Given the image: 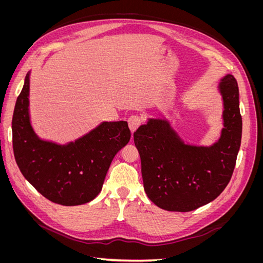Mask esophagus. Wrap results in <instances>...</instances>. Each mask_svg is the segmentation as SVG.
I'll return each instance as SVG.
<instances>
[{
	"instance_id": "1",
	"label": "esophagus",
	"mask_w": 263,
	"mask_h": 263,
	"mask_svg": "<svg viewBox=\"0 0 263 263\" xmlns=\"http://www.w3.org/2000/svg\"><path fill=\"white\" fill-rule=\"evenodd\" d=\"M141 123H142V119L138 115H132L128 118V126H129V129H130L132 134L138 128V127L141 125Z\"/></svg>"
}]
</instances>
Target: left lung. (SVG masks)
<instances>
[{
	"instance_id": "left-lung-1",
	"label": "left lung",
	"mask_w": 263,
	"mask_h": 263,
	"mask_svg": "<svg viewBox=\"0 0 263 263\" xmlns=\"http://www.w3.org/2000/svg\"><path fill=\"white\" fill-rule=\"evenodd\" d=\"M218 91L224 128L211 146L185 144L165 117L148 118L134 133L145 192L158 208L194 211L214 201L229 183L242 133L239 90L234 76L221 78Z\"/></svg>"
}]
</instances>
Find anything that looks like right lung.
<instances>
[{
	"instance_id": "obj_1",
	"label": "right lung",
	"mask_w": 263,
	"mask_h": 263,
	"mask_svg": "<svg viewBox=\"0 0 263 263\" xmlns=\"http://www.w3.org/2000/svg\"><path fill=\"white\" fill-rule=\"evenodd\" d=\"M29 78L15 104L12 134L14 157L31 185L49 201L65 206L85 204L101 192L115 155L130 139L124 121L103 122L65 145L37 136L29 115Z\"/></svg>"
}]
</instances>
